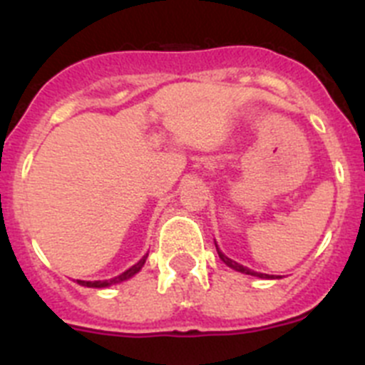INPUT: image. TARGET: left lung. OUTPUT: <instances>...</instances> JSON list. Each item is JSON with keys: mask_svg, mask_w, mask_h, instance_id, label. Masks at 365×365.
Returning a JSON list of instances; mask_svg holds the SVG:
<instances>
[{"mask_svg": "<svg viewBox=\"0 0 365 365\" xmlns=\"http://www.w3.org/2000/svg\"><path fill=\"white\" fill-rule=\"evenodd\" d=\"M215 248H217V245H215ZM217 254H219V257H221V259L225 261V263H227L228 267H232V269L240 270V272H245V274H250V276H257V278H269V274H259V272H254V270L247 269V267L240 265V263H235V261H232L230 257H227V256H225V254H222L221 250H219V248H217Z\"/></svg>", "mask_w": 365, "mask_h": 365, "instance_id": "left-lung-1", "label": "left lung"}]
</instances>
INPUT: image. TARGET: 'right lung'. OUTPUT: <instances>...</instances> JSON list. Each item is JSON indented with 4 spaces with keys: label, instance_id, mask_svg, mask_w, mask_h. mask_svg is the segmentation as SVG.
I'll use <instances>...</instances> for the list:
<instances>
[{
    "label": "right lung",
    "instance_id": "obj_1",
    "mask_svg": "<svg viewBox=\"0 0 365 365\" xmlns=\"http://www.w3.org/2000/svg\"><path fill=\"white\" fill-rule=\"evenodd\" d=\"M146 257H148V254L143 257V259L138 261L137 265H133V267H131V269H128L124 274H120V276H117V278L106 279V282H78V283H80V285H83V287H95V289H102V287H109V285H113V283H120V282H124V279H128V278H131V276H135V274H137L138 270L143 269V265H144V263H146Z\"/></svg>",
    "mask_w": 365,
    "mask_h": 365
}]
</instances>
